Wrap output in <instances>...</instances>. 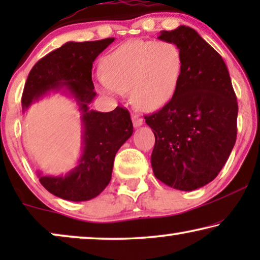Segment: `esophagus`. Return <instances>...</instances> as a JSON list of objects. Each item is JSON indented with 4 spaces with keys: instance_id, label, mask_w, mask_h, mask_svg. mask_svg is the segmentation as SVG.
Returning <instances> with one entry per match:
<instances>
[{
    "instance_id": "esophagus-1",
    "label": "esophagus",
    "mask_w": 260,
    "mask_h": 260,
    "mask_svg": "<svg viewBox=\"0 0 260 260\" xmlns=\"http://www.w3.org/2000/svg\"><path fill=\"white\" fill-rule=\"evenodd\" d=\"M133 123L135 127H138L143 124V119H142L138 115H133Z\"/></svg>"
}]
</instances>
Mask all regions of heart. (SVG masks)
Wrapping results in <instances>:
<instances>
[{
	"instance_id": "heart-1",
	"label": "heart",
	"mask_w": 260,
	"mask_h": 260,
	"mask_svg": "<svg viewBox=\"0 0 260 260\" xmlns=\"http://www.w3.org/2000/svg\"><path fill=\"white\" fill-rule=\"evenodd\" d=\"M182 53L170 41L131 40L104 56L94 76L104 93L116 97L131 91L140 109L156 110L170 101L182 72Z\"/></svg>"
}]
</instances>
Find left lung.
I'll use <instances>...</instances> for the list:
<instances>
[{
    "label": "left lung",
    "mask_w": 260,
    "mask_h": 260,
    "mask_svg": "<svg viewBox=\"0 0 260 260\" xmlns=\"http://www.w3.org/2000/svg\"><path fill=\"white\" fill-rule=\"evenodd\" d=\"M159 40L182 53L175 93L157 112L144 116L155 135V176L179 190H194L215 179L237 140L238 103L221 55L193 28L163 30Z\"/></svg>",
    "instance_id": "1"
}]
</instances>
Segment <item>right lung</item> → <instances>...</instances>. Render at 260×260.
Segmentation results:
<instances>
[{
    "mask_svg": "<svg viewBox=\"0 0 260 260\" xmlns=\"http://www.w3.org/2000/svg\"><path fill=\"white\" fill-rule=\"evenodd\" d=\"M113 41V38H108L98 41L66 42L39 60L24 84L21 101L23 111L48 91L58 92L63 87L79 105L84 125V147L79 165L65 176L39 174L42 186L63 200L87 201L101 194L111 180L117 151L134 133L126 109L117 106L110 112L88 109L97 94L92 81V65Z\"/></svg>",
    "mask_w": 260,
    "mask_h": 260,
    "instance_id": "right-lung-1",
    "label": "right lung"
}]
</instances>
